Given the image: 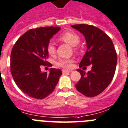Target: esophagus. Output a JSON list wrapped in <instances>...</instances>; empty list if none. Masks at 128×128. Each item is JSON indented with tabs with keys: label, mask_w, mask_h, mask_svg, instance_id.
Listing matches in <instances>:
<instances>
[{
	"label": "esophagus",
	"mask_w": 128,
	"mask_h": 128,
	"mask_svg": "<svg viewBox=\"0 0 128 128\" xmlns=\"http://www.w3.org/2000/svg\"><path fill=\"white\" fill-rule=\"evenodd\" d=\"M72 72V71H69V70H62V73H71Z\"/></svg>",
	"instance_id": "obj_1"
}]
</instances>
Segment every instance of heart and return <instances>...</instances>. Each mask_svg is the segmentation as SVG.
Masks as SVG:
<instances>
[{
    "instance_id": "heart-1",
    "label": "heart",
    "mask_w": 128,
    "mask_h": 128,
    "mask_svg": "<svg viewBox=\"0 0 128 128\" xmlns=\"http://www.w3.org/2000/svg\"><path fill=\"white\" fill-rule=\"evenodd\" d=\"M59 40L64 42L70 44L73 47H75L74 49L75 50H76V48L75 46L79 44L80 42V36L76 34V33L73 32H67L63 33L59 37ZM48 53L50 55H53L56 52V48H55V45L53 43H49L47 46ZM72 60L70 59H60L58 61L57 64L59 66L64 68H70L72 67Z\"/></svg>"
}]
</instances>
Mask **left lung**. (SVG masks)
<instances>
[{"mask_svg":"<svg viewBox=\"0 0 128 128\" xmlns=\"http://www.w3.org/2000/svg\"><path fill=\"white\" fill-rule=\"evenodd\" d=\"M85 37L87 51L79 67L92 65L88 73L78 69L81 78L75 85L76 90L88 97L99 95L109 86L115 75L117 55L112 39L103 31L93 26H71Z\"/></svg>","mask_w":128,"mask_h":128,"instance_id":"1","label":"left lung"}]
</instances>
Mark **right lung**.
I'll return each instance as SVG.
<instances>
[{"label":"right lung","mask_w":128,"mask_h":128,"mask_svg":"<svg viewBox=\"0 0 128 128\" xmlns=\"http://www.w3.org/2000/svg\"><path fill=\"white\" fill-rule=\"evenodd\" d=\"M60 27L32 29L17 40L11 53V73L18 88L30 97L42 99L55 90L62 71L51 68L42 72L41 65L47 64V46Z\"/></svg>","instance_id":"add662e5"}]
</instances>
